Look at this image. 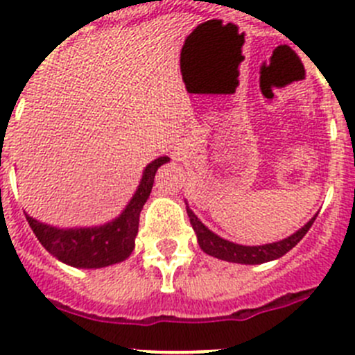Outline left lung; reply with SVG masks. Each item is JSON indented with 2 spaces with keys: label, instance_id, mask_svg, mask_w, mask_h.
Wrapping results in <instances>:
<instances>
[{
  "label": "left lung",
  "instance_id": "left-lung-1",
  "mask_svg": "<svg viewBox=\"0 0 355 355\" xmlns=\"http://www.w3.org/2000/svg\"><path fill=\"white\" fill-rule=\"evenodd\" d=\"M187 205V203H185ZM187 215L191 218V226L196 231L198 243H200L201 250L207 252L208 256H214L217 259L227 261V263H238V264H261L268 263V261L278 259L282 257L284 254H287L293 247H296L301 240H303L304 234L308 233V230L312 227L315 217H312L304 224L301 230H297L296 233L291 234V236L284 238L280 241H275V243H266V245H256V247H247V245H238L233 241H227L224 238L217 236L215 233H211L200 218L194 215V211L189 208L187 205Z\"/></svg>",
  "mask_w": 355,
  "mask_h": 355
}]
</instances>
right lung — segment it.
I'll list each match as a JSON object with an SVG mask.
<instances>
[{"label": "right lung", "instance_id": "obj_1", "mask_svg": "<svg viewBox=\"0 0 355 355\" xmlns=\"http://www.w3.org/2000/svg\"><path fill=\"white\" fill-rule=\"evenodd\" d=\"M170 161L168 155L154 159L144 170L140 185L117 218L112 223L96 227H75L61 230L49 226L26 214L33 233L45 247L49 254L61 263L73 268H105L121 263L131 256L135 248V238L140 224V211L148 200L154 185L155 171L161 164Z\"/></svg>", "mask_w": 355, "mask_h": 355}]
</instances>
